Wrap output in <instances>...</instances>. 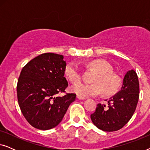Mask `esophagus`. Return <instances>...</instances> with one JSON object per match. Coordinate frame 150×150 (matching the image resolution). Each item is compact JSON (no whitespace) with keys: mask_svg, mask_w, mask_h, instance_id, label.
<instances>
[{"mask_svg":"<svg viewBox=\"0 0 150 150\" xmlns=\"http://www.w3.org/2000/svg\"><path fill=\"white\" fill-rule=\"evenodd\" d=\"M76 97H77L78 99L80 100H85V98L82 97V96H79V95H78V96H76Z\"/></svg>","mask_w":150,"mask_h":150,"instance_id":"esophagus-1","label":"esophagus"}]
</instances>
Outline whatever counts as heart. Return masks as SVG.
Wrapping results in <instances>:
<instances>
[{
	"instance_id": "1",
	"label": "heart",
	"mask_w": 150,
	"mask_h": 150,
	"mask_svg": "<svg viewBox=\"0 0 150 150\" xmlns=\"http://www.w3.org/2000/svg\"><path fill=\"white\" fill-rule=\"evenodd\" d=\"M88 66L94 69L96 74L91 84L79 83L81 81L79 66L74 61L67 63L64 69L67 79L72 83H79L71 87V91L82 97L100 95L103 91L104 95L111 96L119 91L122 81L117 75L112 72L109 63L102 59H96L88 63Z\"/></svg>"
}]
</instances>
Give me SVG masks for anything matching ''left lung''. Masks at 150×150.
<instances>
[{
    "mask_svg": "<svg viewBox=\"0 0 150 150\" xmlns=\"http://www.w3.org/2000/svg\"><path fill=\"white\" fill-rule=\"evenodd\" d=\"M139 83L134 69L128 71L120 91L110 97L108 104H98L91 115L93 124L100 130L113 132L123 128L132 117L139 98Z\"/></svg>",
    "mask_w": 150,
    "mask_h": 150,
    "instance_id": "obj_1",
    "label": "left lung"
}]
</instances>
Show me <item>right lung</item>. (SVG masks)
<instances>
[{"label": "right lung", "instance_id": "right-lung-1", "mask_svg": "<svg viewBox=\"0 0 150 150\" xmlns=\"http://www.w3.org/2000/svg\"><path fill=\"white\" fill-rule=\"evenodd\" d=\"M65 66L63 55L49 52L35 57L22 68L17 85L18 104L34 128L46 130L56 127L76 100L75 93L57 96L68 86Z\"/></svg>", "mask_w": 150, "mask_h": 150}]
</instances>
